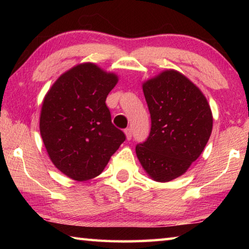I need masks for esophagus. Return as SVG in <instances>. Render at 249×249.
Returning a JSON list of instances; mask_svg holds the SVG:
<instances>
[{
	"instance_id": "obj_1",
	"label": "esophagus",
	"mask_w": 249,
	"mask_h": 249,
	"mask_svg": "<svg viewBox=\"0 0 249 249\" xmlns=\"http://www.w3.org/2000/svg\"><path fill=\"white\" fill-rule=\"evenodd\" d=\"M125 134H126V138H127V140H130V138H132V136H133V133H132V128H126L125 129Z\"/></svg>"
}]
</instances>
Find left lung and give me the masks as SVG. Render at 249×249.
Returning a JSON list of instances; mask_svg holds the SVG:
<instances>
[{
  "label": "left lung",
  "mask_w": 249,
  "mask_h": 249,
  "mask_svg": "<svg viewBox=\"0 0 249 249\" xmlns=\"http://www.w3.org/2000/svg\"><path fill=\"white\" fill-rule=\"evenodd\" d=\"M142 91L151 127L136 155L151 178L167 182L199 158L212 133V113L199 88L178 71H163L142 84Z\"/></svg>",
  "instance_id": "left-lung-1"
}]
</instances>
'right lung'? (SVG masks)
Here are the masks:
<instances>
[{
	"instance_id": "obj_1",
	"label": "right lung",
	"mask_w": 249,
	"mask_h": 249,
	"mask_svg": "<svg viewBox=\"0 0 249 249\" xmlns=\"http://www.w3.org/2000/svg\"><path fill=\"white\" fill-rule=\"evenodd\" d=\"M116 83L115 74L83 64L62 74L45 96L41 138L53 165L71 179L99 176L126 140L105 103Z\"/></svg>"
}]
</instances>
